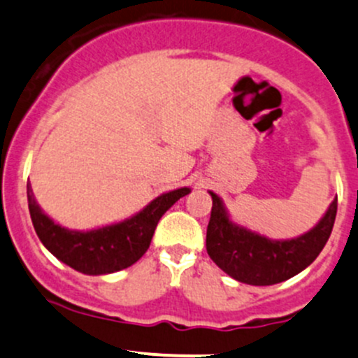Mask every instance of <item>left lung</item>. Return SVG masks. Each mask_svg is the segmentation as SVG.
<instances>
[{
	"instance_id": "8db88e82",
	"label": "left lung",
	"mask_w": 358,
	"mask_h": 358,
	"mask_svg": "<svg viewBox=\"0 0 358 358\" xmlns=\"http://www.w3.org/2000/svg\"><path fill=\"white\" fill-rule=\"evenodd\" d=\"M209 194L213 197L206 235L209 257L233 280L254 287L281 283L312 264L328 242L336 220L338 199H334L317 227L306 235L273 242L233 224L220 197L213 192Z\"/></svg>"
}]
</instances>
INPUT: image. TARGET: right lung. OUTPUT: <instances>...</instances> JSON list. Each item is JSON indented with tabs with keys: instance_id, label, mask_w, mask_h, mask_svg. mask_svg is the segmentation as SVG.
<instances>
[{
	"instance_id": "add662e5",
	"label": "right lung",
	"mask_w": 358,
	"mask_h": 358,
	"mask_svg": "<svg viewBox=\"0 0 358 358\" xmlns=\"http://www.w3.org/2000/svg\"><path fill=\"white\" fill-rule=\"evenodd\" d=\"M189 192L190 189L168 192L154 199L137 216L92 231H70L55 224L37 206L30 183L27 201L34 229L56 259L78 273L110 274L130 268L148 252L161 216Z\"/></svg>"
}]
</instances>
